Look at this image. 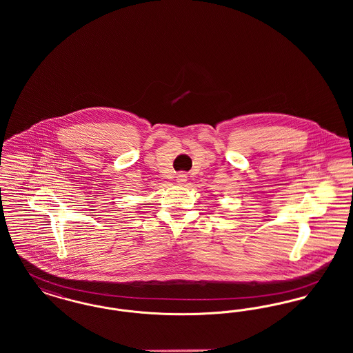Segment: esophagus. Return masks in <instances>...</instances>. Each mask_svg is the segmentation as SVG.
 Instances as JSON below:
<instances>
[{
	"label": "esophagus",
	"instance_id": "obj_1",
	"mask_svg": "<svg viewBox=\"0 0 353 353\" xmlns=\"http://www.w3.org/2000/svg\"><path fill=\"white\" fill-rule=\"evenodd\" d=\"M186 177H188V176L185 174L184 172H183V173H179V174H177V183H180V184L185 183V181H186Z\"/></svg>",
	"mask_w": 353,
	"mask_h": 353
}]
</instances>
